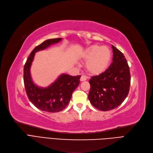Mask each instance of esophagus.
I'll list each match as a JSON object with an SVG mask.
<instances>
[{"label":"esophagus","mask_w":153,"mask_h":153,"mask_svg":"<svg viewBox=\"0 0 153 153\" xmlns=\"http://www.w3.org/2000/svg\"><path fill=\"white\" fill-rule=\"evenodd\" d=\"M80 81L81 82H83V81H85L86 80H87V77L85 76H84V75H82L81 76V77H80Z\"/></svg>","instance_id":"1"}]
</instances>
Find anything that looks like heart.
<instances>
[{"label":"heart","mask_w":153,"mask_h":153,"mask_svg":"<svg viewBox=\"0 0 153 153\" xmlns=\"http://www.w3.org/2000/svg\"><path fill=\"white\" fill-rule=\"evenodd\" d=\"M111 57V51L108 47L93 45L84 51L82 58L87 61L85 68L89 74L99 75L108 69Z\"/></svg>","instance_id":"heart-1"}]
</instances>
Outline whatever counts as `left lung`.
Masks as SVG:
<instances>
[{
    "label": "left lung",
    "instance_id": "left-lung-1",
    "mask_svg": "<svg viewBox=\"0 0 153 153\" xmlns=\"http://www.w3.org/2000/svg\"><path fill=\"white\" fill-rule=\"evenodd\" d=\"M113 62L102 74L89 80L88 99L92 106L106 111L118 107L127 97L130 73L127 59L122 52L112 45Z\"/></svg>",
    "mask_w": 153,
    "mask_h": 153
}]
</instances>
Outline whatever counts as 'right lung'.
I'll list each match as a JSON object with an SVG mask.
<instances>
[{
  "label": "right lung",
  "instance_id": "1",
  "mask_svg": "<svg viewBox=\"0 0 153 153\" xmlns=\"http://www.w3.org/2000/svg\"><path fill=\"white\" fill-rule=\"evenodd\" d=\"M61 38L49 39L36 46L31 51L24 66L23 80L25 90L30 101L38 109L44 111H61L70 102L72 94L80 83L81 75L70 76L62 74L51 85L46 88L36 86L31 79L30 67L35 52L42 51L52 44L59 42Z\"/></svg>",
  "mask_w": 153,
  "mask_h": 153
}]
</instances>
